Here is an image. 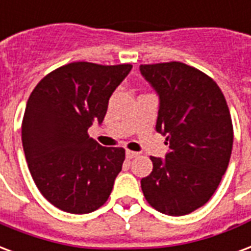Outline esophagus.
I'll return each mask as SVG.
<instances>
[{
	"instance_id": "esophagus-1",
	"label": "esophagus",
	"mask_w": 251,
	"mask_h": 251,
	"mask_svg": "<svg viewBox=\"0 0 251 251\" xmlns=\"http://www.w3.org/2000/svg\"><path fill=\"white\" fill-rule=\"evenodd\" d=\"M137 155H138V153H137V151H131V150H126V158H127V159L134 158V157H137Z\"/></svg>"
}]
</instances>
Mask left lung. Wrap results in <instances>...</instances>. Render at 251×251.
<instances>
[{"instance_id": "left-lung-1", "label": "left lung", "mask_w": 251, "mask_h": 251, "mask_svg": "<svg viewBox=\"0 0 251 251\" xmlns=\"http://www.w3.org/2000/svg\"><path fill=\"white\" fill-rule=\"evenodd\" d=\"M159 97L155 129L166 135L165 159L150 157L153 172L141 179L150 206L186 215L209 201L229 165L233 124L220 86L182 62L141 65Z\"/></svg>"}]
</instances>
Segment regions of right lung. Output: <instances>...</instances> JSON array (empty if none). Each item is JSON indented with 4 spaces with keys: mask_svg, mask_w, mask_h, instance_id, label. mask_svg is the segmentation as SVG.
I'll return each instance as SVG.
<instances>
[{
    "mask_svg": "<svg viewBox=\"0 0 251 251\" xmlns=\"http://www.w3.org/2000/svg\"><path fill=\"white\" fill-rule=\"evenodd\" d=\"M130 64L72 62L37 83L22 120V146L41 194L61 210L86 214L110 196L125 149L103 148L90 138L102 124L109 98Z\"/></svg>",
    "mask_w": 251,
    "mask_h": 251,
    "instance_id": "1",
    "label": "right lung"
}]
</instances>
